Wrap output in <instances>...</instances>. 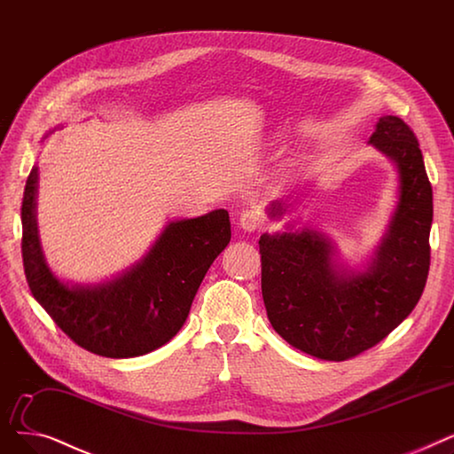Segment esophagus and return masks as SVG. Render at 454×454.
Returning a JSON list of instances; mask_svg holds the SVG:
<instances>
[{"label": "esophagus", "instance_id": "esophagus-1", "mask_svg": "<svg viewBox=\"0 0 454 454\" xmlns=\"http://www.w3.org/2000/svg\"><path fill=\"white\" fill-rule=\"evenodd\" d=\"M264 220H262V214L254 210V208H249V210H244L242 215H240V227L247 232H254L262 227Z\"/></svg>", "mask_w": 454, "mask_h": 454}]
</instances>
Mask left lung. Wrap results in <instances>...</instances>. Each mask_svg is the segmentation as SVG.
<instances>
[{
	"instance_id": "8db88e82",
	"label": "left lung",
	"mask_w": 454,
	"mask_h": 454,
	"mask_svg": "<svg viewBox=\"0 0 454 454\" xmlns=\"http://www.w3.org/2000/svg\"><path fill=\"white\" fill-rule=\"evenodd\" d=\"M370 142L397 164L401 201L368 273L343 278L316 231L258 240L270 323L295 349L323 360H349L375 348L414 310L428 275L433 186L419 142L397 116L380 118ZM273 208L280 212V205Z\"/></svg>"
}]
</instances>
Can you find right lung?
Returning a JSON list of instances; mask_svg holds the SVG:
<instances>
[{"label": "right lung", "instance_id": "obj_1", "mask_svg": "<svg viewBox=\"0 0 454 454\" xmlns=\"http://www.w3.org/2000/svg\"><path fill=\"white\" fill-rule=\"evenodd\" d=\"M33 166L21 200V258L33 297L79 348L106 358L155 351L174 338L188 317L201 280L231 240L229 212L169 223L145 261L114 283L70 288L42 256Z\"/></svg>", "mask_w": 454, "mask_h": 454}]
</instances>
